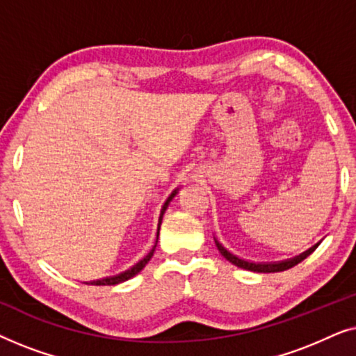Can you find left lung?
Masks as SVG:
<instances>
[{
  "instance_id": "obj_1",
  "label": "left lung",
  "mask_w": 356,
  "mask_h": 356,
  "mask_svg": "<svg viewBox=\"0 0 356 356\" xmlns=\"http://www.w3.org/2000/svg\"><path fill=\"white\" fill-rule=\"evenodd\" d=\"M213 240H216V238H213ZM216 245L218 248V251H220V254L225 257L227 261H230L232 264H235L236 267H241V269L252 270V272H262V274H270V272H282V270H286V269H290V267L296 266V264H298V262L306 259V257H308L311 252H313L316 248H318L319 243L316 246L309 248L308 251H305L303 254L295 256V257H291V259L280 261V262H250V261L241 259V257H238L235 254H232V252L228 251V250H225V248H223L217 240H216Z\"/></svg>"
}]
</instances>
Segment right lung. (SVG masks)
Returning a JSON list of instances; mask_svg holds the SVG:
<instances>
[{"instance_id":"add662e5","label":"right lung","mask_w":356,"mask_h":356,"mask_svg":"<svg viewBox=\"0 0 356 356\" xmlns=\"http://www.w3.org/2000/svg\"><path fill=\"white\" fill-rule=\"evenodd\" d=\"M178 193V189H175V191L170 194V197L167 199V201H165V204H163V207H162V212H160V218H159V227H157V240H159V232H160V223H162V217H163V213H165V211H167V207H168V204H170V201H172V199L175 197V194ZM155 246H157V241H155V245H154V248L152 250H150V252L147 256L144 257V259H140L138 264L136 266H133L131 267V269H128V270H124V272H121V274H118V275H113V277H106V279H102V280H92V282H84V284H89V285H116V284H121V282H126V280H129L131 277H134L136 274H139L140 270L144 269L145 267V264H147V262L150 261V257L154 256V251H155Z\"/></svg>"}]
</instances>
